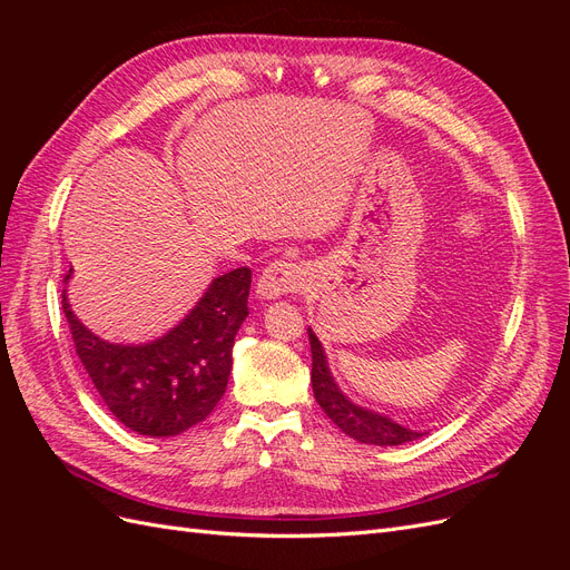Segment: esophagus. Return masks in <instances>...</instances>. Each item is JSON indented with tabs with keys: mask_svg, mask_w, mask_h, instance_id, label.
Masks as SVG:
<instances>
[{
	"mask_svg": "<svg viewBox=\"0 0 570 570\" xmlns=\"http://www.w3.org/2000/svg\"><path fill=\"white\" fill-rule=\"evenodd\" d=\"M306 287V268L295 262H273L256 283V295L262 299H278L289 292H302Z\"/></svg>",
	"mask_w": 570,
	"mask_h": 570,
	"instance_id": "esophagus-1",
	"label": "esophagus"
}]
</instances>
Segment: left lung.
Wrapping results in <instances>:
<instances>
[{
	"instance_id": "8db88e82",
	"label": "left lung",
	"mask_w": 570,
	"mask_h": 570,
	"mask_svg": "<svg viewBox=\"0 0 570 570\" xmlns=\"http://www.w3.org/2000/svg\"><path fill=\"white\" fill-rule=\"evenodd\" d=\"M308 344H312V387L318 406L325 411V416L331 419L344 435L354 438L356 442L364 444H377V446H396L406 444L423 438L425 433L411 430L402 423H396L383 413L371 411L354 404L352 400L342 394L337 383L333 381V373L327 368V358L323 352V344L318 342L316 333L308 327Z\"/></svg>"
}]
</instances>
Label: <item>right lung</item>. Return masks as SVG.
<instances>
[{
	"instance_id": "add662e5",
	"label": "right lung",
	"mask_w": 570,
	"mask_h": 570,
	"mask_svg": "<svg viewBox=\"0 0 570 570\" xmlns=\"http://www.w3.org/2000/svg\"><path fill=\"white\" fill-rule=\"evenodd\" d=\"M249 285L245 266L218 275L193 312L147 344L101 340L76 318L66 289L61 304L78 358L114 416L137 435L174 438L209 416L226 392Z\"/></svg>"
}]
</instances>
